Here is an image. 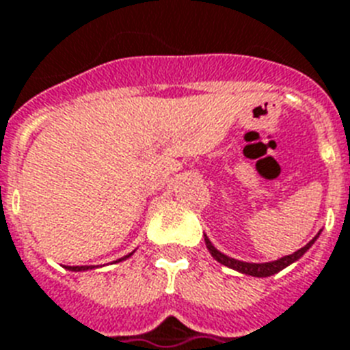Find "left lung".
I'll return each instance as SVG.
<instances>
[{
	"label": "left lung",
	"instance_id": "obj_1",
	"mask_svg": "<svg viewBox=\"0 0 350 350\" xmlns=\"http://www.w3.org/2000/svg\"><path fill=\"white\" fill-rule=\"evenodd\" d=\"M320 234H322V230L318 232L317 235H314L313 239L309 241L306 246H302L300 250H297V252H293L291 255H284V257L277 258V260H269V262H246V260H239V258H234V257H228V255H224L223 252H219V250L215 248L214 244H212V241L206 237V234H204V244H206V248H208L210 255L217 260V262H221L223 266H228V268L235 269V271H239V273H244V275H250V277H258V278H264V277H271V275L278 273V271H282L284 268H288L289 264L297 262L298 258L302 257L306 252H308L311 246L314 244V241L320 237Z\"/></svg>",
	"mask_w": 350,
	"mask_h": 350
}]
</instances>
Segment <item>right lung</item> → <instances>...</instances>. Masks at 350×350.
<instances>
[{"instance_id":"1","label":"right lung","mask_w":350,"mask_h":350,"mask_svg":"<svg viewBox=\"0 0 350 350\" xmlns=\"http://www.w3.org/2000/svg\"><path fill=\"white\" fill-rule=\"evenodd\" d=\"M135 252H136V250H133L131 254L124 255V257H120V258H116V260H113V262H122V260L129 258L131 255L135 254ZM93 268H95V266H66V269H70V271H88V269H93Z\"/></svg>"}]
</instances>
